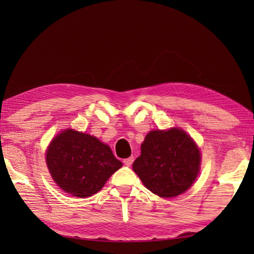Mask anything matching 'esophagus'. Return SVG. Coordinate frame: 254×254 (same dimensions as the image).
I'll use <instances>...</instances> for the list:
<instances>
[{"mask_svg": "<svg viewBox=\"0 0 254 254\" xmlns=\"http://www.w3.org/2000/svg\"><path fill=\"white\" fill-rule=\"evenodd\" d=\"M133 160H134V158H133V157L126 158V159H123V164L126 165V166H131V165L133 164Z\"/></svg>", "mask_w": 254, "mask_h": 254, "instance_id": "obj_1", "label": "esophagus"}]
</instances>
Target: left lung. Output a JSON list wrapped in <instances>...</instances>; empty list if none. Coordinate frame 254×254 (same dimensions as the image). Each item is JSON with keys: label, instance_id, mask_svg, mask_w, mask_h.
<instances>
[{"label": "left lung", "instance_id": "8db88e82", "mask_svg": "<svg viewBox=\"0 0 254 254\" xmlns=\"http://www.w3.org/2000/svg\"><path fill=\"white\" fill-rule=\"evenodd\" d=\"M199 164V150L185 131L156 130L145 137L133 170L149 191L161 197H174L192 186Z\"/></svg>", "mask_w": 254, "mask_h": 254}]
</instances>
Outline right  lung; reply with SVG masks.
I'll list each match as a JSON object with an SVG mask.
<instances>
[{"instance_id": "1", "label": "right lung", "mask_w": 254, "mask_h": 254, "mask_svg": "<svg viewBox=\"0 0 254 254\" xmlns=\"http://www.w3.org/2000/svg\"><path fill=\"white\" fill-rule=\"evenodd\" d=\"M47 165L57 185L78 197L100 191L113 172L122 167L108 145L69 128L51 142Z\"/></svg>"}]
</instances>
